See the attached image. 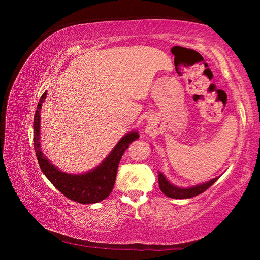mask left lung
Returning <instances> with one entry per match:
<instances>
[{
	"instance_id": "1",
	"label": "left lung",
	"mask_w": 260,
	"mask_h": 260,
	"mask_svg": "<svg viewBox=\"0 0 260 260\" xmlns=\"http://www.w3.org/2000/svg\"><path fill=\"white\" fill-rule=\"evenodd\" d=\"M217 179H218V177L210 179L206 183H202L191 187H178L176 185L172 184L171 182H168L167 178L164 176V174L158 172V184H159L160 190L164 192L167 197L175 198V199H186V198H190V197L202 194V192L208 189Z\"/></svg>"
}]
</instances>
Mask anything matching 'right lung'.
I'll list each match as a JSON object with an SVG mask.
<instances>
[{
  "mask_svg": "<svg viewBox=\"0 0 260 260\" xmlns=\"http://www.w3.org/2000/svg\"><path fill=\"white\" fill-rule=\"evenodd\" d=\"M46 99V92L41 96L34 115V149L39 165L46 178L62 192L64 196L80 204H95L102 202L113 190L115 184L119 160L129 144L137 140V131H131L124 135L107 157L99 166L83 174H69L52 164L46 158L41 148V110Z\"/></svg>",
  "mask_w": 260,
  "mask_h": 260,
  "instance_id": "right-lung-1",
  "label": "right lung"
}]
</instances>
